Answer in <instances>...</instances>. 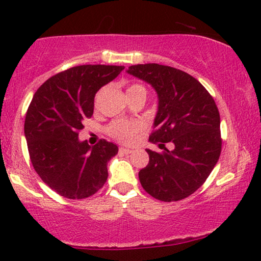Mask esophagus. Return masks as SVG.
I'll use <instances>...</instances> for the list:
<instances>
[{
	"instance_id": "34e87169",
	"label": "esophagus",
	"mask_w": 261,
	"mask_h": 261,
	"mask_svg": "<svg viewBox=\"0 0 261 261\" xmlns=\"http://www.w3.org/2000/svg\"><path fill=\"white\" fill-rule=\"evenodd\" d=\"M119 152L121 153V154H130V153L133 152V151H132L130 148H126V147H120Z\"/></svg>"
}]
</instances>
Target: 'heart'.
Wrapping results in <instances>:
<instances>
[{
	"label": "heart",
	"mask_w": 261,
	"mask_h": 261,
	"mask_svg": "<svg viewBox=\"0 0 261 261\" xmlns=\"http://www.w3.org/2000/svg\"><path fill=\"white\" fill-rule=\"evenodd\" d=\"M106 88H102L101 90L97 92L96 95V105H97L99 98L105 92ZM128 97L134 95H141L146 98V95H147V91H146V88L144 85L134 83L130 84L129 88L127 89ZM144 129V126L140 122H137V121H124V120H116L113 121L112 123L109 124L108 128H107V132L110 137L115 139V140L123 142V144H129L135 139V137L142 132Z\"/></svg>",
	"instance_id": "b5f03b06"
}]
</instances>
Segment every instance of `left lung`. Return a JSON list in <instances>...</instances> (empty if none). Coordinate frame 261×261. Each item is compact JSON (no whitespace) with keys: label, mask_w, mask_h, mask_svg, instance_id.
Wrapping results in <instances>:
<instances>
[{"label":"left lung","mask_w":261,"mask_h":261,"mask_svg":"<svg viewBox=\"0 0 261 261\" xmlns=\"http://www.w3.org/2000/svg\"><path fill=\"white\" fill-rule=\"evenodd\" d=\"M127 72L151 84L159 97L149 141L164 152L146 149L149 162L139 172L142 188L163 202L187 198L202 187L220 158L222 138L216 103L196 78L176 67L138 64ZM167 142L175 146L172 151L165 147Z\"/></svg>","instance_id":"1"}]
</instances>
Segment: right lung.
I'll use <instances>...</instances> for the list:
<instances>
[{
    "label": "right lung",
    "instance_id": "1",
    "mask_svg": "<svg viewBox=\"0 0 261 261\" xmlns=\"http://www.w3.org/2000/svg\"><path fill=\"white\" fill-rule=\"evenodd\" d=\"M123 69L101 64L70 67L48 78L28 107L24 135L32 165L63 197L88 198L106 184L107 164L119 148L105 139L90 146L78 140V134L94 114L96 92Z\"/></svg>",
    "mask_w": 261,
    "mask_h": 261
}]
</instances>
